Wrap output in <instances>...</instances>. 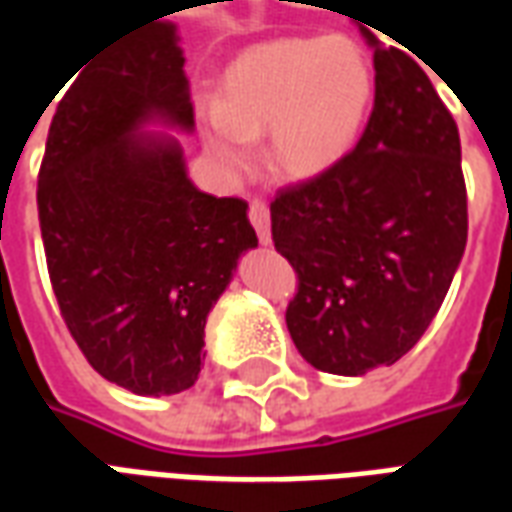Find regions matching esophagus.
Here are the masks:
<instances>
[{
  "instance_id": "esophagus-1",
  "label": "esophagus",
  "mask_w": 512,
  "mask_h": 512,
  "mask_svg": "<svg viewBox=\"0 0 512 512\" xmlns=\"http://www.w3.org/2000/svg\"><path fill=\"white\" fill-rule=\"evenodd\" d=\"M249 222L257 230L260 244H271V211L263 200L249 202Z\"/></svg>"
}]
</instances>
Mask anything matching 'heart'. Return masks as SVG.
<instances>
[{
    "mask_svg": "<svg viewBox=\"0 0 512 512\" xmlns=\"http://www.w3.org/2000/svg\"><path fill=\"white\" fill-rule=\"evenodd\" d=\"M373 95V60L356 38L266 43L227 71L222 101H202L205 145L222 167L244 169L268 128L271 164L312 175L354 147Z\"/></svg>",
    "mask_w": 512,
    "mask_h": 512,
    "instance_id": "1",
    "label": "heart"
}]
</instances>
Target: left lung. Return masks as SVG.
I'll return each mask as SVG.
<instances>
[{
  "mask_svg": "<svg viewBox=\"0 0 512 512\" xmlns=\"http://www.w3.org/2000/svg\"><path fill=\"white\" fill-rule=\"evenodd\" d=\"M359 29L376 65L365 131L340 161L271 202V238L299 277L288 332L312 367L334 376L395 365L417 345L469 230L450 109L411 54Z\"/></svg>",
  "mask_w": 512,
  "mask_h": 512,
  "instance_id": "8db88e82",
  "label": "left lung"
}]
</instances>
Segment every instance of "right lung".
Masks as SVG:
<instances>
[{
    "mask_svg": "<svg viewBox=\"0 0 512 512\" xmlns=\"http://www.w3.org/2000/svg\"><path fill=\"white\" fill-rule=\"evenodd\" d=\"M175 27L150 21L62 95L38 172V219L62 321L84 359L134 395H175L202 367L205 318L257 246L246 202L186 175L147 117L194 126Z\"/></svg>",
    "mask_w": 512,
    "mask_h": 512,
    "instance_id": "add662e5",
    "label": "right lung"
}]
</instances>
